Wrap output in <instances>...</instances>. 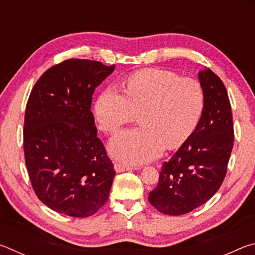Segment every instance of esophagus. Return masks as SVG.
I'll use <instances>...</instances> for the list:
<instances>
[{
  "label": "esophagus",
  "mask_w": 255,
  "mask_h": 255,
  "mask_svg": "<svg viewBox=\"0 0 255 255\" xmlns=\"http://www.w3.org/2000/svg\"><path fill=\"white\" fill-rule=\"evenodd\" d=\"M136 166H130V165H126V164H122V163H115V170L117 172H125V171H132L136 170Z\"/></svg>",
  "instance_id": "obj_1"
}]
</instances>
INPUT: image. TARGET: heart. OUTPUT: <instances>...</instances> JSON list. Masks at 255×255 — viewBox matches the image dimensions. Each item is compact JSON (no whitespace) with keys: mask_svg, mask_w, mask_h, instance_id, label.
Returning <instances> with one entry per match:
<instances>
[{"mask_svg":"<svg viewBox=\"0 0 255 255\" xmlns=\"http://www.w3.org/2000/svg\"><path fill=\"white\" fill-rule=\"evenodd\" d=\"M205 107L202 86L173 72L148 68L126 81V93L107 88L94 105L99 126L109 133L137 118L141 125L116 135L109 143L112 156L128 164L156 158L182 146L195 131Z\"/></svg>","mask_w":255,"mask_h":255,"instance_id":"b5f03b06","label":"heart"}]
</instances>
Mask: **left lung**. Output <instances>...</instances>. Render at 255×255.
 <instances>
[{"label":"left lung","mask_w":255,"mask_h":255,"mask_svg":"<svg viewBox=\"0 0 255 255\" xmlns=\"http://www.w3.org/2000/svg\"><path fill=\"white\" fill-rule=\"evenodd\" d=\"M205 107L195 131L164 162L148 200L159 213L179 216L204 205L221 188L230 161L234 128L227 90L206 68L198 73Z\"/></svg>","instance_id":"left-lung-1"}]
</instances>
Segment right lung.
Wrapping results in <instances>:
<instances>
[{"mask_svg": "<svg viewBox=\"0 0 255 255\" xmlns=\"http://www.w3.org/2000/svg\"><path fill=\"white\" fill-rule=\"evenodd\" d=\"M90 59H67L47 70L25 108L23 150L30 181L41 202L84 218L106 204L116 171L99 139L92 96L112 72Z\"/></svg>", "mask_w": 255, "mask_h": 255, "instance_id": "add662e5", "label": "right lung"}]
</instances>
